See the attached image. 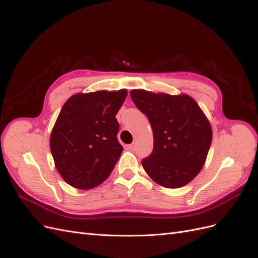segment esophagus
Returning a JSON list of instances; mask_svg holds the SVG:
<instances>
[{
  "mask_svg": "<svg viewBox=\"0 0 258 258\" xmlns=\"http://www.w3.org/2000/svg\"><path fill=\"white\" fill-rule=\"evenodd\" d=\"M128 148H130L131 151H134L135 148H136V144L135 143H132V144H130V145H128Z\"/></svg>",
  "mask_w": 258,
  "mask_h": 258,
  "instance_id": "34e87169",
  "label": "esophagus"
}]
</instances>
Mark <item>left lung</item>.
Returning a JSON list of instances; mask_svg holds the SVG:
<instances>
[{"instance_id": "left-lung-1", "label": "left lung", "mask_w": 258, "mask_h": 258, "mask_svg": "<svg viewBox=\"0 0 258 258\" xmlns=\"http://www.w3.org/2000/svg\"><path fill=\"white\" fill-rule=\"evenodd\" d=\"M130 96L153 129V152L142 160L145 172L166 188L188 184L204 167L212 142L208 117L186 93L172 96L134 89Z\"/></svg>"}]
</instances>
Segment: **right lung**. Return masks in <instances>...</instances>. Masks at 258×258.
<instances>
[{
  "label": "right lung",
  "mask_w": 258,
  "mask_h": 258,
  "mask_svg": "<svg viewBox=\"0 0 258 258\" xmlns=\"http://www.w3.org/2000/svg\"><path fill=\"white\" fill-rule=\"evenodd\" d=\"M126 89L75 93L62 106L49 145L59 174L75 188L91 189L110 176L122 152L115 115Z\"/></svg>",
  "instance_id": "obj_1"
}]
</instances>
